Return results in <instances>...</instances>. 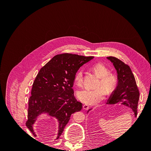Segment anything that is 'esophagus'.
<instances>
[{"mask_svg": "<svg viewBox=\"0 0 151 151\" xmlns=\"http://www.w3.org/2000/svg\"><path fill=\"white\" fill-rule=\"evenodd\" d=\"M89 106L88 104H83V109H84L85 110H88V109H89Z\"/></svg>", "mask_w": 151, "mask_h": 151, "instance_id": "1", "label": "esophagus"}]
</instances>
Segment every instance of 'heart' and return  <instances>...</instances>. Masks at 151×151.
<instances>
[{
  "label": "heart",
  "mask_w": 151,
  "mask_h": 151,
  "mask_svg": "<svg viewBox=\"0 0 151 151\" xmlns=\"http://www.w3.org/2000/svg\"><path fill=\"white\" fill-rule=\"evenodd\" d=\"M93 70L101 78L98 85L99 88L96 89L84 88L79 90L77 93V98L81 101L91 105L96 104L101 101L106 94L105 90H106L107 94H110L115 89L117 85L115 76L109 74V69L103 63H96L93 66ZM83 70L80 69L75 75L74 79L78 86H81L83 83Z\"/></svg>",
  "instance_id": "b5f03b06"
}]
</instances>
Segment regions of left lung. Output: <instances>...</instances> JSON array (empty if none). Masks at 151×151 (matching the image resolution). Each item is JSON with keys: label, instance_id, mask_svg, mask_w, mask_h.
I'll return each instance as SVG.
<instances>
[{"label": "left lung", "instance_id": "left-lung-1", "mask_svg": "<svg viewBox=\"0 0 151 151\" xmlns=\"http://www.w3.org/2000/svg\"><path fill=\"white\" fill-rule=\"evenodd\" d=\"M106 58L113 63L116 69L118 79L116 88L112 92L106 104L120 103L131 108L136 117L137 115L139 91L133 73L129 65L118 58L114 57ZM91 109H89L88 113Z\"/></svg>", "mask_w": 151, "mask_h": 151}]
</instances>
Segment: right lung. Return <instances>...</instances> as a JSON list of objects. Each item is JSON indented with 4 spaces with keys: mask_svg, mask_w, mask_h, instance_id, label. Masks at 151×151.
<instances>
[{
    "mask_svg": "<svg viewBox=\"0 0 151 151\" xmlns=\"http://www.w3.org/2000/svg\"><path fill=\"white\" fill-rule=\"evenodd\" d=\"M94 57L63 53L54 56L40 70L29 99L26 127L35 135L33 124L42 114L55 117L58 122V139L72 114L81 110L82 103L74 97L75 75L79 68Z\"/></svg>",
    "mask_w": 151,
    "mask_h": 151,
    "instance_id": "obj_1",
    "label": "right lung"
}]
</instances>
